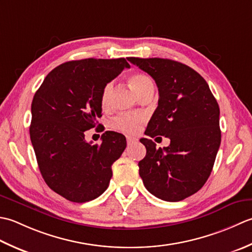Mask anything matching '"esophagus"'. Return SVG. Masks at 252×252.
<instances>
[{
	"instance_id": "esophagus-1",
	"label": "esophagus",
	"mask_w": 252,
	"mask_h": 252,
	"mask_svg": "<svg viewBox=\"0 0 252 252\" xmlns=\"http://www.w3.org/2000/svg\"><path fill=\"white\" fill-rule=\"evenodd\" d=\"M137 139L136 138H132V137H127V145L128 146H130V145H132L133 142H135Z\"/></svg>"
}]
</instances>
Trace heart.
Returning <instances> with one entry per match:
<instances>
[{
    "label": "heart",
    "instance_id": "heart-1",
    "mask_svg": "<svg viewBox=\"0 0 252 252\" xmlns=\"http://www.w3.org/2000/svg\"><path fill=\"white\" fill-rule=\"evenodd\" d=\"M129 84L137 95H140L142 92L153 88V83L150 77L145 74L135 73L129 77ZM113 91V83L110 81L104 85L101 92V105L102 107H107L110 104L111 94ZM142 119L139 116H129V115H120L112 121V127L114 129L123 131L125 133H135L139 129Z\"/></svg>",
    "mask_w": 252,
    "mask_h": 252
}]
</instances>
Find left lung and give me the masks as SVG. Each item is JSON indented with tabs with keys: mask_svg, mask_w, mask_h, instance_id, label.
<instances>
[{
	"mask_svg": "<svg viewBox=\"0 0 252 252\" xmlns=\"http://www.w3.org/2000/svg\"><path fill=\"white\" fill-rule=\"evenodd\" d=\"M127 60L150 75L158 89L145 133L171 140L157 149L141 138L147 155L138 163L139 175L153 196L181 201L200 190L212 172L220 145L219 104L203 77L187 65L158 58Z\"/></svg>",
	"mask_w": 252,
	"mask_h": 252,
	"instance_id": "obj_1",
	"label": "left lung"
}]
</instances>
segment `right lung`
<instances>
[{"instance_id":"right-lung-1","label":"right lung","mask_w":252,"mask_h":252,"mask_svg":"<svg viewBox=\"0 0 252 252\" xmlns=\"http://www.w3.org/2000/svg\"><path fill=\"white\" fill-rule=\"evenodd\" d=\"M130 66L125 59L70 61L51 70L32 103L30 139L44 182L71 202L101 196L109 187L112 164L126 148L122 133L105 131L101 145L85 131L101 117L105 84Z\"/></svg>"}]
</instances>
